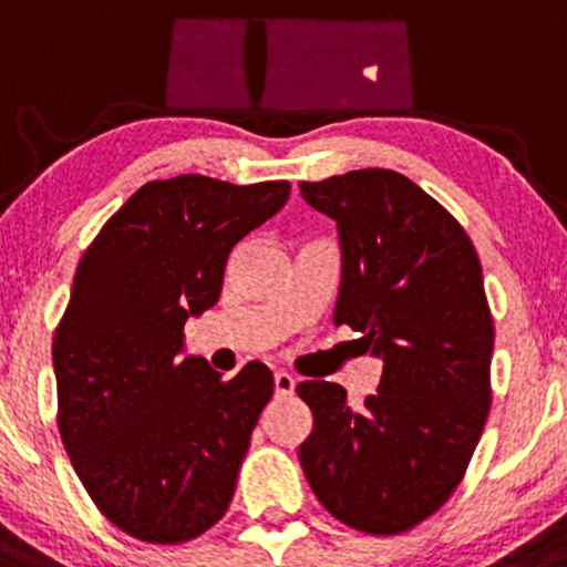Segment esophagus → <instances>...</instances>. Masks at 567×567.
Returning a JSON list of instances; mask_svg holds the SVG:
<instances>
[{
  "instance_id": "esophagus-1",
  "label": "esophagus",
  "mask_w": 567,
  "mask_h": 567,
  "mask_svg": "<svg viewBox=\"0 0 567 567\" xmlns=\"http://www.w3.org/2000/svg\"><path fill=\"white\" fill-rule=\"evenodd\" d=\"M276 396H291L295 393V378L289 372H276Z\"/></svg>"
}]
</instances>
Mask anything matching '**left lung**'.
I'll use <instances>...</instances> for the list:
<instances>
[{
	"instance_id": "obj_1",
	"label": "left lung",
	"mask_w": 567,
	"mask_h": 567,
	"mask_svg": "<svg viewBox=\"0 0 567 567\" xmlns=\"http://www.w3.org/2000/svg\"><path fill=\"white\" fill-rule=\"evenodd\" d=\"M300 193L340 233L334 323L383 359L361 410L337 383L297 385L313 412L302 472L340 523L396 536L453 495L485 429L495 332L482 265L455 216L396 171H348Z\"/></svg>"
}]
</instances>
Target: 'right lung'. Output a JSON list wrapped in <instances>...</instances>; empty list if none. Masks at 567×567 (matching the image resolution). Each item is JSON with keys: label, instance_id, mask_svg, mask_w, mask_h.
Masks as SVG:
<instances>
[{"label": "right lung", "instance_id": "right-lung-1", "mask_svg": "<svg viewBox=\"0 0 567 567\" xmlns=\"http://www.w3.org/2000/svg\"><path fill=\"white\" fill-rule=\"evenodd\" d=\"M289 182L184 174L150 182L82 254L53 337L59 431L99 512L146 544H184L225 517L272 372L221 380L184 351L219 300L233 246L289 200Z\"/></svg>", "mask_w": 567, "mask_h": 567}]
</instances>
